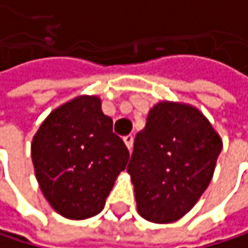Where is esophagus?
Segmentation results:
<instances>
[{"label": "esophagus", "instance_id": "obj_1", "mask_svg": "<svg viewBox=\"0 0 248 248\" xmlns=\"http://www.w3.org/2000/svg\"><path fill=\"white\" fill-rule=\"evenodd\" d=\"M124 145L127 146V149L132 151V146H133V136H132V135H126L124 138Z\"/></svg>", "mask_w": 248, "mask_h": 248}]
</instances>
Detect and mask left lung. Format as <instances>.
I'll return each mask as SVG.
<instances>
[{
    "label": "left lung",
    "instance_id": "left-lung-1",
    "mask_svg": "<svg viewBox=\"0 0 248 248\" xmlns=\"http://www.w3.org/2000/svg\"><path fill=\"white\" fill-rule=\"evenodd\" d=\"M223 140L195 106L162 100L138 132L127 165L136 207L151 223L184 217L211 182Z\"/></svg>",
    "mask_w": 248,
    "mask_h": 248
}]
</instances>
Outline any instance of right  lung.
Wrapping results in <instances>:
<instances>
[{
	"mask_svg": "<svg viewBox=\"0 0 248 248\" xmlns=\"http://www.w3.org/2000/svg\"><path fill=\"white\" fill-rule=\"evenodd\" d=\"M112 126L100 97L81 94L54 109L34 135L35 178L60 216L84 220L103 210L129 159L126 145Z\"/></svg>",
	"mask_w": 248,
	"mask_h": 248,
	"instance_id": "add662e5",
	"label": "right lung"
}]
</instances>
